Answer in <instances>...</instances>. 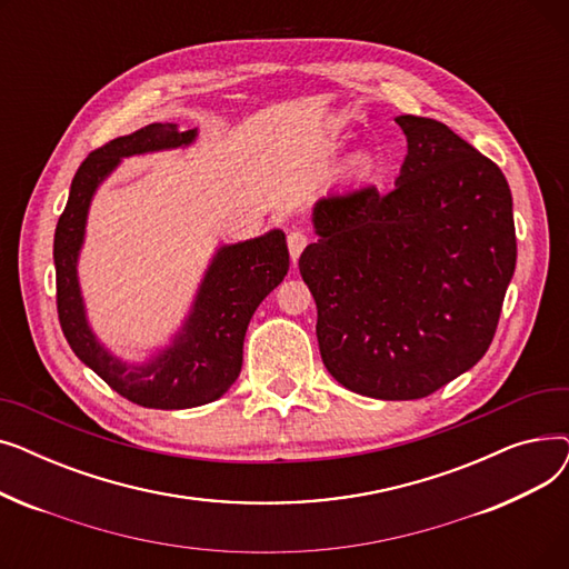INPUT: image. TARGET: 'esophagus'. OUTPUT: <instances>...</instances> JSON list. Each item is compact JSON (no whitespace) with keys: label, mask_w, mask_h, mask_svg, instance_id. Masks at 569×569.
Returning <instances> with one entry per match:
<instances>
[{"label":"esophagus","mask_w":569,"mask_h":569,"mask_svg":"<svg viewBox=\"0 0 569 569\" xmlns=\"http://www.w3.org/2000/svg\"><path fill=\"white\" fill-rule=\"evenodd\" d=\"M309 244V234L302 232V230H292L288 234V251H290V258L292 262H297V258H300V253L307 249Z\"/></svg>","instance_id":"34e87169"}]
</instances>
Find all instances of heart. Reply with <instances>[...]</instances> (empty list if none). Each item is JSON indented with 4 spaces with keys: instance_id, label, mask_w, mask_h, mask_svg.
<instances>
[{
    "instance_id": "b5f03b06",
    "label": "heart",
    "mask_w": 569,
    "mask_h": 569,
    "mask_svg": "<svg viewBox=\"0 0 569 569\" xmlns=\"http://www.w3.org/2000/svg\"><path fill=\"white\" fill-rule=\"evenodd\" d=\"M348 170L352 177H362L371 170V157L369 154H355L350 161H348Z\"/></svg>"
}]
</instances>
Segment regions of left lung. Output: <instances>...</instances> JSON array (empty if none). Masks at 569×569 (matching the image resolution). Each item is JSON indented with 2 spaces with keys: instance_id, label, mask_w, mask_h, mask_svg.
<instances>
[{
  "instance_id": "left-lung-1",
  "label": "left lung",
  "mask_w": 569,
  "mask_h": 569,
  "mask_svg": "<svg viewBox=\"0 0 569 569\" xmlns=\"http://www.w3.org/2000/svg\"><path fill=\"white\" fill-rule=\"evenodd\" d=\"M397 124L395 189L318 200V242L300 256L327 371L385 401L429 397L482 360L517 264L500 168L436 119Z\"/></svg>"
}]
</instances>
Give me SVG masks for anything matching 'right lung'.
Returning <instances> with one entry per match:
<instances>
[{
    "instance_id": "add662e5",
    "label": "right lung",
    "mask_w": 569,
    "mask_h": 569,
    "mask_svg": "<svg viewBox=\"0 0 569 569\" xmlns=\"http://www.w3.org/2000/svg\"><path fill=\"white\" fill-rule=\"evenodd\" d=\"M198 131L177 124H149L94 149L78 168L69 200L54 230L57 313L78 360L106 380L117 395L159 410L196 408L223 397L242 371V348L258 305L288 274L283 230H269L247 242L219 247L209 262L193 307L170 346L152 360L131 365L114 357L87 322L78 283V256L87 212L103 179L119 161L161 149L187 147Z\"/></svg>"
}]
</instances>
